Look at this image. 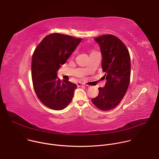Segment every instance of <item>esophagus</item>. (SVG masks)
Wrapping results in <instances>:
<instances>
[{
	"label": "esophagus",
	"instance_id": "1",
	"mask_svg": "<svg viewBox=\"0 0 159 159\" xmlns=\"http://www.w3.org/2000/svg\"><path fill=\"white\" fill-rule=\"evenodd\" d=\"M77 86L78 87H81V86H85V85L84 84H83L82 83H80V82H79V83H77Z\"/></svg>",
	"mask_w": 159,
	"mask_h": 159
}]
</instances>
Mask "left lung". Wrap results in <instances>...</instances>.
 Wrapping results in <instances>:
<instances>
[{"label": "left lung", "mask_w": 159, "mask_h": 159, "mask_svg": "<svg viewBox=\"0 0 159 159\" xmlns=\"http://www.w3.org/2000/svg\"><path fill=\"white\" fill-rule=\"evenodd\" d=\"M100 47L102 69L106 80L104 87H99L98 96L92 99L99 109L115 108L124 98L129 84L130 56L125 44L112 34H105L94 39Z\"/></svg>", "instance_id": "obj_1"}]
</instances>
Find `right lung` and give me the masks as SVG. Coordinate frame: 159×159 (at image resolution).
Returning <instances> with one entry per match:
<instances>
[{
  "label": "right lung",
  "instance_id": "1",
  "mask_svg": "<svg viewBox=\"0 0 159 159\" xmlns=\"http://www.w3.org/2000/svg\"><path fill=\"white\" fill-rule=\"evenodd\" d=\"M81 38L59 33L44 37L32 57L31 74L34 91L40 101L53 110H62L70 104L76 84L57 77V72L73 53Z\"/></svg>",
  "mask_w": 159,
  "mask_h": 159
}]
</instances>
